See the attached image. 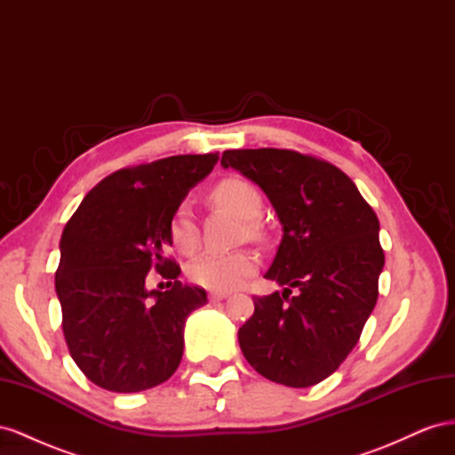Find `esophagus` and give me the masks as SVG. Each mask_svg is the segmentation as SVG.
I'll list each match as a JSON object with an SVG mask.
<instances>
[{"mask_svg": "<svg viewBox=\"0 0 455 455\" xmlns=\"http://www.w3.org/2000/svg\"><path fill=\"white\" fill-rule=\"evenodd\" d=\"M229 296V292H211L209 299L211 301H220V299H226Z\"/></svg>", "mask_w": 455, "mask_h": 455, "instance_id": "34e87169", "label": "esophagus"}]
</instances>
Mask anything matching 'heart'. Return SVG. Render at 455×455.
<instances>
[{
  "mask_svg": "<svg viewBox=\"0 0 455 455\" xmlns=\"http://www.w3.org/2000/svg\"><path fill=\"white\" fill-rule=\"evenodd\" d=\"M211 199L222 209L239 216L241 220H256L261 214V196L259 191L241 180V178H228L220 182L211 194ZM171 243L180 254H194L199 249V229L194 212L188 204H180L171 220ZM246 231L254 235L258 231L254 222L246 224ZM258 266V256L251 251L235 252H209L199 256L188 267L189 279L196 284L209 288V291H233L246 277H251Z\"/></svg>",
  "mask_w": 455,
  "mask_h": 455,
  "instance_id": "1",
  "label": "heart"
}]
</instances>
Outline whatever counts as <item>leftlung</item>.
I'll return each instance as SVG.
<instances>
[{
    "label": "left lung",
    "instance_id": "1",
    "mask_svg": "<svg viewBox=\"0 0 455 455\" xmlns=\"http://www.w3.org/2000/svg\"><path fill=\"white\" fill-rule=\"evenodd\" d=\"M222 167L258 184L283 226L266 279L286 288L254 296L241 351L264 378L311 387L346 361L374 311L385 264L378 216L346 172L292 149H228Z\"/></svg>",
    "mask_w": 455,
    "mask_h": 455
}]
</instances>
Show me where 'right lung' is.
<instances>
[{
    "mask_svg": "<svg viewBox=\"0 0 455 455\" xmlns=\"http://www.w3.org/2000/svg\"><path fill=\"white\" fill-rule=\"evenodd\" d=\"M218 154L174 156L121 169L96 184L66 224L54 288L62 330L79 370L102 389L139 393L167 381L184 353V326L206 304L199 286L178 281L164 256L171 220ZM159 270L171 291H148Z\"/></svg>",
    "mask_w": 455,
    "mask_h": 455,
    "instance_id": "right-lung-1",
    "label": "right lung"
}]
</instances>
